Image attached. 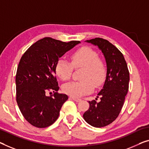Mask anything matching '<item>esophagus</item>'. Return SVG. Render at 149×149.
Instances as JSON below:
<instances>
[{"label": "esophagus", "instance_id": "esophagus-1", "mask_svg": "<svg viewBox=\"0 0 149 149\" xmlns=\"http://www.w3.org/2000/svg\"><path fill=\"white\" fill-rule=\"evenodd\" d=\"M71 98H72V100H74L75 102H79L81 100V98H78V97H71Z\"/></svg>", "mask_w": 149, "mask_h": 149}]
</instances>
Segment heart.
Returning a JSON list of instances; mask_svg holds the SVG:
<instances>
[{"mask_svg": "<svg viewBox=\"0 0 149 149\" xmlns=\"http://www.w3.org/2000/svg\"><path fill=\"white\" fill-rule=\"evenodd\" d=\"M75 69L84 68L81 79L65 84L63 91L72 97H79L89 94L94 90V86L100 87L106 80L107 68L104 61L100 58L97 53L88 47H81L72 53L71 63L63 57L57 59L55 71L57 76L63 81L70 80Z\"/></svg>", "mask_w": 149, "mask_h": 149, "instance_id": "heart-1", "label": "heart"}]
</instances>
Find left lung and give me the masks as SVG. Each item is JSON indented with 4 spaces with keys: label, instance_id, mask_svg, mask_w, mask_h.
Returning a JSON list of instances; mask_svg holds the SVG:
<instances>
[{
    "label": "left lung",
    "instance_id": "1",
    "mask_svg": "<svg viewBox=\"0 0 149 149\" xmlns=\"http://www.w3.org/2000/svg\"><path fill=\"white\" fill-rule=\"evenodd\" d=\"M87 42L98 46L107 64L105 83L97 96L100 101H89L90 107L83 115L86 123L101 128L114 121L120 112L129 87V71L123 53L108 40L97 37Z\"/></svg>",
    "mask_w": 149,
    "mask_h": 149
}]
</instances>
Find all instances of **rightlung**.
Wrapping results in <instances>:
<instances>
[{
    "label": "right lung",
    "mask_w": 149,
    "mask_h": 149,
    "mask_svg": "<svg viewBox=\"0 0 149 149\" xmlns=\"http://www.w3.org/2000/svg\"><path fill=\"white\" fill-rule=\"evenodd\" d=\"M79 41L63 42L45 37L37 41L22 55L16 74V100L20 111L28 123L37 128L52 125L68 99L59 94L55 76L57 59ZM52 91L49 97L46 94Z\"/></svg>",
    "instance_id": "add662e5"
}]
</instances>
